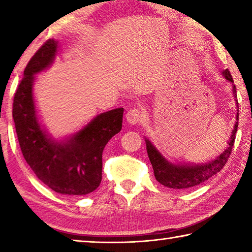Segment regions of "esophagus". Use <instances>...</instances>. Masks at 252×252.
Masks as SVG:
<instances>
[{"label":"esophagus","mask_w":252,"mask_h":252,"mask_svg":"<svg viewBox=\"0 0 252 252\" xmlns=\"http://www.w3.org/2000/svg\"><path fill=\"white\" fill-rule=\"evenodd\" d=\"M126 121L130 123V125H136V123H140L142 121V112L141 110L139 109H131L126 112Z\"/></svg>","instance_id":"esophagus-1"}]
</instances>
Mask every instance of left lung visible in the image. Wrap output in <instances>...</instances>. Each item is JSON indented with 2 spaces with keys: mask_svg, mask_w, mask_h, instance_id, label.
Wrapping results in <instances>:
<instances>
[{
  "mask_svg": "<svg viewBox=\"0 0 252 252\" xmlns=\"http://www.w3.org/2000/svg\"><path fill=\"white\" fill-rule=\"evenodd\" d=\"M223 75L225 79L230 81V82H233V79L231 74H230L229 70H224ZM233 93L237 99V91L234 85ZM237 105H239L238 100ZM238 120L239 113H237V122L236 125H234V129L232 130L231 138H230L228 142V148H225V150L221 153L218 158H216V160L202 165H176L169 163V162L160 155V152L152 146V143L149 141V140H146L148 156L152 164L153 172H155L157 181H159L161 185H163L164 187L172 188V189H187V188L198 186L200 183L208 180L209 178H211L215 176V174L220 172V170H222L224 164L227 163L230 155H231L234 140H236V133L238 130Z\"/></svg>",
  "mask_w": 252,
  "mask_h": 252,
  "instance_id": "8db88e82",
  "label": "left lung"
}]
</instances>
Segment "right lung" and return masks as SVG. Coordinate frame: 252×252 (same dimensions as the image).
I'll use <instances>...</instances> for the list:
<instances>
[{
	"label": "right lung",
	"instance_id": "obj_1",
	"mask_svg": "<svg viewBox=\"0 0 252 252\" xmlns=\"http://www.w3.org/2000/svg\"><path fill=\"white\" fill-rule=\"evenodd\" d=\"M57 44L49 39L29 61L14 94L12 116L21 151L35 176L55 192L83 195L100 186L102 152L121 131L123 109L101 113L65 142L51 141L37 122L32 84L34 74L52 63Z\"/></svg>",
	"mask_w": 252,
	"mask_h": 252
}]
</instances>
